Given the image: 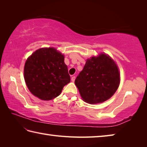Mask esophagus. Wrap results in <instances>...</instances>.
Here are the masks:
<instances>
[{"label":"esophagus","instance_id":"34e87169","mask_svg":"<svg viewBox=\"0 0 147 147\" xmlns=\"http://www.w3.org/2000/svg\"><path fill=\"white\" fill-rule=\"evenodd\" d=\"M71 81L72 82H74L75 81V79H76V76H73V77H71Z\"/></svg>","mask_w":147,"mask_h":147}]
</instances>
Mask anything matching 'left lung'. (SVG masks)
I'll use <instances>...</instances> for the list:
<instances>
[{
    "instance_id": "1",
    "label": "left lung",
    "mask_w": 147,
    "mask_h": 147,
    "mask_svg": "<svg viewBox=\"0 0 147 147\" xmlns=\"http://www.w3.org/2000/svg\"><path fill=\"white\" fill-rule=\"evenodd\" d=\"M119 81L116 64L109 56L101 53L86 61L75 84L84 101L97 104L110 99L117 90Z\"/></svg>"
}]
</instances>
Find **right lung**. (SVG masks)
<instances>
[{"instance_id": "add662e5", "label": "right lung", "mask_w": 147, "mask_h": 147, "mask_svg": "<svg viewBox=\"0 0 147 147\" xmlns=\"http://www.w3.org/2000/svg\"><path fill=\"white\" fill-rule=\"evenodd\" d=\"M64 55L54 48L37 50L26 61L24 76L29 90L38 98L48 101L61 94L70 82Z\"/></svg>"}]
</instances>
